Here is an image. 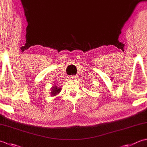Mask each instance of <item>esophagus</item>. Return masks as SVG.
<instances>
[{"label": "esophagus", "mask_w": 147, "mask_h": 147, "mask_svg": "<svg viewBox=\"0 0 147 147\" xmlns=\"http://www.w3.org/2000/svg\"><path fill=\"white\" fill-rule=\"evenodd\" d=\"M76 78V76L72 75V76H69V78L71 79V80H74V79H75Z\"/></svg>", "instance_id": "obj_1"}]
</instances>
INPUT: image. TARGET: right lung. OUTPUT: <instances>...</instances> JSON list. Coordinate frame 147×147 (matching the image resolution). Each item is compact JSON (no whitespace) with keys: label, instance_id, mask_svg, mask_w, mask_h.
<instances>
[{"label":"right lung","instance_id":"add662e5","mask_svg":"<svg viewBox=\"0 0 147 147\" xmlns=\"http://www.w3.org/2000/svg\"><path fill=\"white\" fill-rule=\"evenodd\" d=\"M61 91V88H58L57 86H55L53 88L52 92H51V93H52V95H56L57 94H58V93L60 92Z\"/></svg>","mask_w":147,"mask_h":147}]
</instances>
